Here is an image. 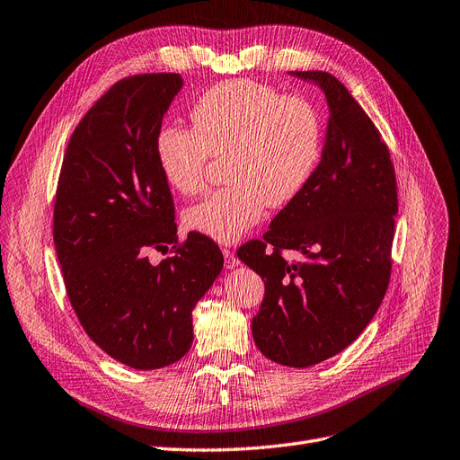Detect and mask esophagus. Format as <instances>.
<instances>
[{
    "instance_id": "obj_1",
    "label": "esophagus",
    "mask_w": 460,
    "mask_h": 460,
    "mask_svg": "<svg viewBox=\"0 0 460 460\" xmlns=\"http://www.w3.org/2000/svg\"><path fill=\"white\" fill-rule=\"evenodd\" d=\"M223 254H225V261H226V268H237L240 266V261H237V256L234 254V251L230 249H223Z\"/></svg>"
}]
</instances>
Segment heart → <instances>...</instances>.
I'll return each mask as SVG.
<instances>
[{"label":"heart","mask_w":460,"mask_h":460,"mask_svg":"<svg viewBox=\"0 0 460 460\" xmlns=\"http://www.w3.org/2000/svg\"><path fill=\"white\" fill-rule=\"evenodd\" d=\"M192 130L164 128L155 143L168 187L196 196L206 187L209 158L226 155L228 187L185 213L187 228L232 243L259 223L264 208H285L314 173L323 128L317 109L296 94L237 79L211 86L190 109Z\"/></svg>","instance_id":"heart-1"}]
</instances>
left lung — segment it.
<instances>
[{"mask_svg":"<svg viewBox=\"0 0 460 460\" xmlns=\"http://www.w3.org/2000/svg\"><path fill=\"white\" fill-rule=\"evenodd\" d=\"M328 103L321 162L305 189L271 220L264 240L237 256L264 279L251 323L261 353L309 368L351 345L368 326L391 279L396 177L376 124L326 71H290ZM303 259L287 263L280 252Z\"/></svg>","mask_w":460,"mask_h":460,"instance_id":"obj_1","label":"left lung"}]
</instances>
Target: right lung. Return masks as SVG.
I'll return each instance as SVG.
<instances>
[{"label": "right lung", "mask_w": 460, "mask_h": 460, "mask_svg": "<svg viewBox=\"0 0 460 460\" xmlns=\"http://www.w3.org/2000/svg\"><path fill=\"white\" fill-rule=\"evenodd\" d=\"M179 73L119 81L90 107L64 155L54 245L69 302L88 338L136 370L189 353L192 309L223 270L217 243L190 232L177 243L175 208L155 153ZM173 257L153 265L146 252Z\"/></svg>", "instance_id": "right-lung-1"}]
</instances>
